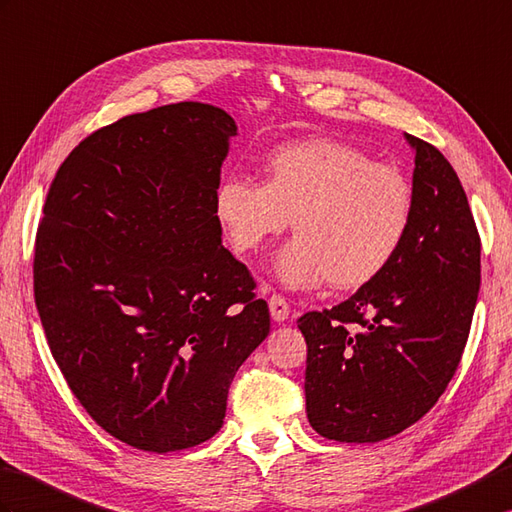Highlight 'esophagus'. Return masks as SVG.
Masks as SVG:
<instances>
[{"instance_id":"esophagus-1","label":"esophagus","mask_w":512,"mask_h":512,"mask_svg":"<svg viewBox=\"0 0 512 512\" xmlns=\"http://www.w3.org/2000/svg\"><path fill=\"white\" fill-rule=\"evenodd\" d=\"M268 307H270V316L275 323H285V320L290 318V305L283 299V296L272 294L268 299Z\"/></svg>"}]
</instances>
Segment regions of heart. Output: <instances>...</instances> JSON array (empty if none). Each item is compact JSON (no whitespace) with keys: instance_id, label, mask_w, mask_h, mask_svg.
I'll return each instance as SVG.
<instances>
[{"instance_id":"obj_1","label":"heart","mask_w":512,"mask_h":512,"mask_svg":"<svg viewBox=\"0 0 512 512\" xmlns=\"http://www.w3.org/2000/svg\"><path fill=\"white\" fill-rule=\"evenodd\" d=\"M213 216L235 253L259 251L292 220L272 272L290 290L329 279L355 290L382 275L406 244L414 192L397 168L338 139L292 141L272 150L264 183L244 174L220 178Z\"/></svg>"}]
</instances>
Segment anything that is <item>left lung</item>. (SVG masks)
Wrapping results in <instances>:
<instances>
[{
    "label": "left lung",
    "mask_w": 512,
    "mask_h": 512,
    "mask_svg": "<svg viewBox=\"0 0 512 512\" xmlns=\"http://www.w3.org/2000/svg\"><path fill=\"white\" fill-rule=\"evenodd\" d=\"M414 152V220L382 275L351 299L301 316L305 406L314 430L377 443L417 423L454 377L480 290V237L449 161L403 133Z\"/></svg>",
    "instance_id": "obj_1"
}]
</instances>
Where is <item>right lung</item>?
<instances>
[{"label": "right lung", "mask_w": 512, "mask_h": 512, "mask_svg": "<svg viewBox=\"0 0 512 512\" xmlns=\"http://www.w3.org/2000/svg\"><path fill=\"white\" fill-rule=\"evenodd\" d=\"M235 135L202 102L128 115L80 141L47 192L34 248L47 344L91 419L130 447L209 441L270 334L213 216Z\"/></svg>", "instance_id": "1"}]
</instances>
